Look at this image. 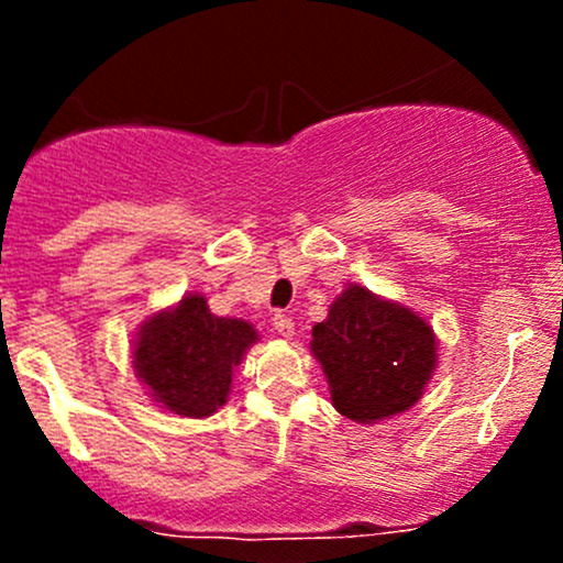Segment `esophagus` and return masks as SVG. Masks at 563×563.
Returning a JSON list of instances; mask_svg holds the SVG:
<instances>
[{
	"label": "esophagus",
	"mask_w": 563,
	"mask_h": 563,
	"mask_svg": "<svg viewBox=\"0 0 563 563\" xmlns=\"http://www.w3.org/2000/svg\"><path fill=\"white\" fill-rule=\"evenodd\" d=\"M273 325H275L277 335H283V339H290V335H294V320H290L288 314L277 312L273 318Z\"/></svg>",
	"instance_id": "1"
}]
</instances>
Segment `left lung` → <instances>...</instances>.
<instances>
[{
  "label": "left lung",
  "instance_id": "8db88e82",
  "mask_svg": "<svg viewBox=\"0 0 563 563\" xmlns=\"http://www.w3.org/2000/svg\"><path fill=\"white\" fill-rule=\"evenodd\" d=\"M333 407L357 423L410 410L437 367V335L407 307L349 286L312 328Z\"/></svg>",
  "mask_w": 563,
  "mask_h": 563
}]
</instances>
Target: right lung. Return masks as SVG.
<instances>
[{
    "label": "right lung",
    "mask_w": 563,
    "mask_h": 563,
    "mask_svg": "<svg viewBox=\"0 0 563 563\" xmlns=\"http://www.w3.org/2000/svg\"><path fill=\"white\" fill-rule=\"evenodd\" d=\"M254 341L249 322L217 318L203 296L187 294L177 307L142 325L134 371L161 407L206 418L228 402L232 367L241 365Z\"/></svg>",
    "instance_id": "add662e5"
}]
</instances>
